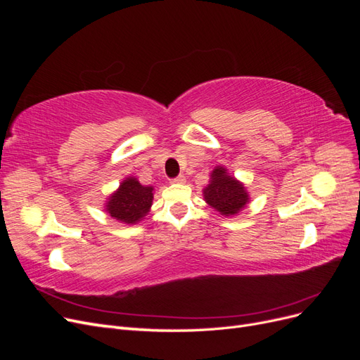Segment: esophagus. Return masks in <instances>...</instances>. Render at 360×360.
<instances>
[{
    "mask_svg": "<svg viewBox=\"0 0 360 360\" xmlns=\"http://www.w3.org/2000/svg\"><path fill=\"white\" fill-rule=\"evenodd\" d=\"M171 181H172V183H184V181H186V177H184L183 174H180V176L171 179Z\"/></svg>",
    "mask_w": 360,
    "mask_h": 360,
    "instance_id": "1",
    "label": "esophagus"
}]
</instances>
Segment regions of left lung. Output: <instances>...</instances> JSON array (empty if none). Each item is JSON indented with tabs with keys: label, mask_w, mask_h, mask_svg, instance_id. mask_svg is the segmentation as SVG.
<instances>
[{
	"label": "left lung",
	"mask_w": 360,
	"mask_h": 360,
	"mask_svg": "<svg viewBox=\"0 0 360 360\" xmlns=\"http://www.w3.org/2000/svg\"><path fill=\"white\" fill-rule=\"evenodd\" d=\"M225 171L222 167L213 171L210 184L204 189V200L219 213L230 216L240 212L249 198L243 184Z\"/></svg>",
	"instance_id": "8db88e82"
}]
</instances>
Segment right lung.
I'll use <instances>...</instances> for the list:
<instances>
[{
    "label": "right lung",
    "instance_id": "obj_1",
    "mask_svg": "<svg viewBox=\"0 0 360 360\" xmlns=\"http://www.w3.org/2000/svg\"><path fill=\"white\" fill-rule=\"evenodd\" d=\"M151 202H153V188L143 186L136 179L129 177L111 195L106 212L120 222L136 224L148 213Z\"/></svg>",
    "mask_w": 360,
    "mask_h": 360
}]
</instances>
